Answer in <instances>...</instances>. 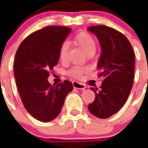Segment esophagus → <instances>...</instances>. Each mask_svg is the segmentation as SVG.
Listing matches in <instances>:
<instances>
[{
	"mask_svg": "<svg viewBox=\"0 0 148 148\" xmlns=\"http://www.w3.org/2000/svg\"><path fill=\"white\" fill-rule=\"evenodd\" d=\"M72 84H73L74 88L79 89V90H85V88H86V85L80 83V82H73Z\"/></svg>",
	"mask_w": 148,
	"mask_h": 148,
	"instance_id": "34e87169",
	"label": "esophagus"
}]
</instances>
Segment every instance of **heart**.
Wrapping results in <instances>:
<instances>
[{
  "label": "heart",
  "instance_id": "1",
  "mask_svg": "<svg viewBox=\"0 0 148 148\" xmlns=\"http://www.w3.org/2000/svg\"><path fill=\"white\" fill-rule=\"evenodd\" d=\"M74 43L77 46H79L87 55L90 53H94L96 49V42L94 37L86 32H80L76 34L74 38ZM68 57V45L64 42L61 45L59 49V58L62 62H66ZM88 71L87 68L81 66H74L68 71V74L71 77L75 78L80 77L86 73Z\"/></svg>",
  "mask_w": 148,
  "mask_h": 148
}]
</instances>
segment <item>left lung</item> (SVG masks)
I'll return each instance as SVG.
<instances>
[{
  "instance_id": "obj_1",
  "label": "left lung",
  "mask_w": 148,
  "mask_h": 148,
  "mask_svg": "<svg viewBox=\"0 0 148 148\" xmlns=\"http://www.w3.org/2000/svg\"><path fill=\"white\" fill-rule=\"evenodd\" d=\"M99 39L102 48L97 68L103 81L100 90L91 87L95 99L88 105L90 112L99 119H107L117 113L131 93L134 72L135 53L123 34L106 25L88 28Z\"/></svg>"
}]
</instances>
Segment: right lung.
<instances>
[{
  "instance_id": "obj_1",
  "label": "right lung",
  "mask_w": 148,
  "mask_h": 148,
  "mask_svg": "<svg viewBox=\"0 0 148 148\" xmlns=\"http://www.w3.org/2000/svg\"><path fill=\"white\" fill-rule=\"evenodd\" d=\"M71 29L47 26L29 35L21 43L14 59V77L25 108L41 122L53 120L73 90L70 81L51 85L49 71L59 60V49Z\"/></svg>"
}]
</instances>
